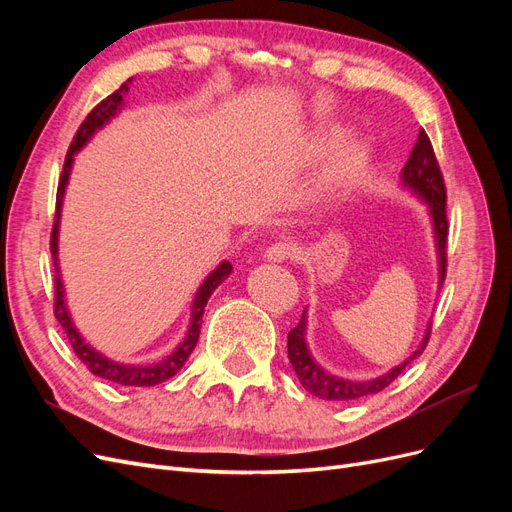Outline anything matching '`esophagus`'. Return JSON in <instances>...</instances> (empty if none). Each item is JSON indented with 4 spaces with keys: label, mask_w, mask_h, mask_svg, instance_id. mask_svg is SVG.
I'll return each mask as SVG.
<instances>
[{
    "label": "esophagus",
    "mask_w": 512,
    "mask_h": 512,
    "mask_svg": "<svg viewBox=\"0 0 512 512\" xmlns=\"http://www.w3.org/2000/svg\"><path fill=\"white\" fill-rule=\"evenodd\" d=\"M297 245L290 243V241H277L273 245H269L265 250V260H271V262H284L288 258H294L297 256Z\"/></svg>",
    "instance_id": "obj_1"
}]
</instances>
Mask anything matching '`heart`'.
Here are the masks:
<instances>
[{
	"mask_svg": "<svg viewBox=\"0 0 512 512\" xmlns=\"http://www.w3.org/2000/svg\"><path fill=\"white\" fill-rule=\"evenodd\" d=\"M324 149V143L320 141V138H316V141L312 143V147H309V156H318V153ZM361 160H363V153L361 151H348L346 156H344V160L339 162L337 166H335V170H333V183H337V185H342V183H346V181H350L352 179V175L356 173V170H359V166H361Z\"/></svg>",
	"mask_w": 512,
	"mask_h": 512,
	"instance_id": "heart-1",
	"label": "heart"
}]
</instances>
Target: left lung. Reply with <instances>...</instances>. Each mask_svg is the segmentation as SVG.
Listing matches in <instances>:
<instances>
[{"label": "left lung", "instance_id": "1", "mask_svg": "<svg viewBox=\"0 0 512 512\" xmlns=\"http://www.w3.org/2000/svg\"><path fill=\"white\" fill-rule=\"evenodd\" d=\"M401 183H404L406 188L412 190L416 196H421L429 207L433 232H436L440 288H442V284L446 280V243H448L446 188H444V177H442L440 164L436 160V153H433L431 141H429L425 130L418 132L416 145L410 153L404 170H401ZM305 324H307V318L303 312L297 327L288 333V359L292 363L294 374H297V378L301 380L303 389L320 399H329V401H354V399L380 393L401 374V371L406 369V365H410L416 356L425 350V346L429 342V335H431V324H429L425 339L421 342V346H418V350L410 356V359H406L404 363L391 369L389 374H384L374 380H367V382H352V380L331 376L329 371H324L312 359V354H309L307 344H305Z\"/></svg>", "mask_w": 512, "mask_h": 512}]
</instances>
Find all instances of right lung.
<instances>
[{
  "mask_svg": "<svg viewBox=\"0 0 512 512\" xmlns=\"http://www.w3.org/2000/svg\"><path fill=\"white\" fill-rule=\"evenodd\" d=\"M132 83V79H128L123 83L115 94H111L108 98H104L98 106H94V111H91L85 121L81 123V128L76 130L74 138H72V145L66 153V160H64V170H61V177H59V185H57V203H55V222H53V232H51V254H53V267H55V318L57 322L64 327L68 339H70V346L74 350V354L79 356L81 363L91 371V374L104 378L108 382H115L121 386H153V384H160L166 382L168 378H173L177 371L183 367V363L188 361V356L192 354L196 342H198V335H200V324H203V314H205V307L207 301L213 294V290L218 288L226 277L232 271L230 262H222V265L215 269L207 280L203 282V286L198 288L196 292V299L192 305V320H190V329L185 333L183 342L170 352L166 359L158 361V363H149V365H130V363H119L113 359H106L104 354H100L98 350L91 348L85 339L81 337V333L76 331L74 322L68 314V307L64 303V284H61V275H59V260H57V232H59V215H61V203H64V192H66V183L70 177V168H72V160H74V153L79 151L94 132L98 128H102L104 123L115 117V113L119 111V106L123 102V94H128V85Z\"/></svg>",
  "mask_w": 512,
  "mask_h": 512,
  "instance_id": "right-lung-1",
  "label": "right lung"
}]
</instances>
